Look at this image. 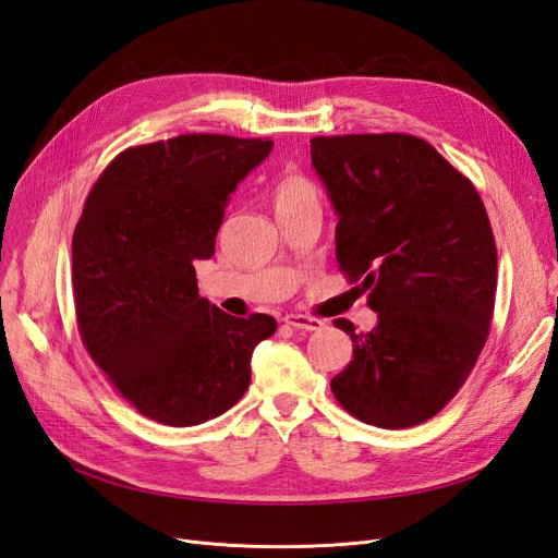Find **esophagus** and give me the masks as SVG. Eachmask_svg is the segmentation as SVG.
Returning <instances> with one entry per match:
<instances>
[{
	"instance_id": "esophagus-1",
	"label": "esophagus",
	"mask_w": 558,
	"mask_h": 558,
	"mask_svg": "<svg viewBox=\"0 0 558 558\" xmlns=\"http://www.w3.org/2000/svg\"><path fill=\"white\" fill-rule=\"evenodd\" d=\"M286 326H293L298 330H320L326 324L316 316H305V314H286L283 316Z\"/></svg>"
}]
</instances>
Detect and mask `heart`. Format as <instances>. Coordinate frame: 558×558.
<instances>
[{
  "mask_svg": "<svg viewBox=\"0 0 558 558\" xmlns=\"http://www.w3.org/2000/svg\"><path fill=\"white\" fill-rule=\"evenodd\" d=\"M312 202H318V191L307 177H302L298 172H286L275 183L272 205L277 214L302 205H312Z\"/></svg>",
  "mask_w": 558,
  "mask_h": 558,
  "instance_id": "b5f03b06",
  "label": "heart"
}]
</instances>
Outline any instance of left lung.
<instances>
[{
	"label": "left lung",
	"mask_w": 558,
	"mask_h": 558,
	"mask_svg": "<svg viewBox=\"0 0 558 558\" xmlns=\"http://www.w3.org/2000/svg\"><path fill=\"white\" fill-rule=\"evenodd\" d=\"M310 144L340 214V272L379 316L369 332L332 320L353 342L332 396L363 424L418 426L459 393L492 328L498 253L486 207L472 181L414 134Z\"/></svg>",
	"instance_id": "obj_1"
}]
</instances>
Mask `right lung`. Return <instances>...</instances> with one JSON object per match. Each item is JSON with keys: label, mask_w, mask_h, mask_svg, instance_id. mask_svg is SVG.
<instances>
[{"label": "right lung", "mask_w": 558, "mask_h": 558, "mask_svg": "<svg viewBox=\"0 0 558 558\" xmlns=\"http://www.w3.org/2000/svg\"><path fill=\"white\" fill-rule=\"evenodd\" d=\"M272 140L179 134L121 150L90 189L72 240L83 347L140 414L195 426L251 381V353L275 335L267 314L230 316L197 293L228 195Z\"/></svg>", "instance_id": "right-lung-1"}]
</instances>
